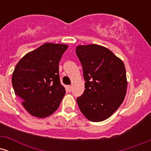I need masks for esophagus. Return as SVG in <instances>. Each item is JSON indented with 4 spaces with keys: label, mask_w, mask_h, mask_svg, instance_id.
Instances as JSON below:
<instances>
[{
    "label": "esophagus",
    "mask_w": 151,
    "mask_h": 151,
    "mask_svg": "<svg viewBox=\"0 0 151 151\" xmlns=\"http://www.w3.org/2000/svg\"><path fill=\"white\" fill-rule=\"evenodd\" d=\"M67 91H71V90H72V86H67Z\"/></svg>",
    "instance_id": "1"
}]
</instances>
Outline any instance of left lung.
Instances as JSON below:
<instances>
[{"label":"left lung","instance_id":"obj_1","mask_svg":"<svg viewBox=\"0 0 151 151\" xmlns=\"http://www.w3.org/2000/svg\"><path fill=\"white\" fill-rule=\"evenodd\" d=\"M76 53L86 81L77 104L88 120L104 121L119 109L126 96L128 82L124 62L108 48L96 44L78 45Z\"/></svg>","mask_w":151,"mask_h":151}]
</instances>
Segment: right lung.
Returning <instances> with one entry per match:
<instances>
[{"instance_id":"right-lung-1","label":"right lung","mask_w":151,"mask_h":151,"mask_svg":"<svg viewBox=\"0 0 151 151\" xmlns=\"http://www.w3.org/2000/svg\"><path fill=\"white\" fill-rule=\"evenodd\" d=\"M68 48L47 42L20 60L12 75L15 93L29 114L37 118L52 115L65 94L59 75V62Z\"/></svg>"}]
</instances>
